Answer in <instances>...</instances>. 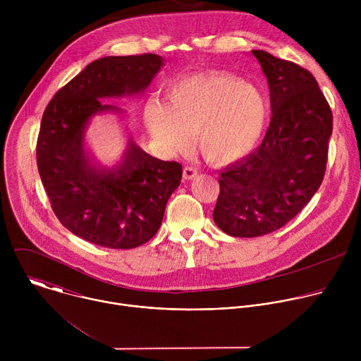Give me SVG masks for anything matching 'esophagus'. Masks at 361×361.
Masks as SVG:
<instances>
[{"mask_svg":"<svg viewBox=\"0 0 361 361\" xmlns=\"http://www.w3.org/2000/svg\"><path fill=\"white\" fill-rule=\"evenodd\" d=\"M198 176V170L195 167H185L183 171V177L184 180H192Z\"/></svg>","mask_w":361,"mask_h":361,"instance_id":"obj_1","label":"esophagus"}]
</instances>
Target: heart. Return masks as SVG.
Returning a JSON list of instances; mask_svg holds the SVG:
<instances>
[{
    "mask_svg": "<svg viewBox=\"0 0 361 361\" xmlns=\"http://www.w3.org/2000/svg\"><path fill=\"white\" fill-rule=\"evenodd\" d=\"M267 117V99L259 88L220 73L180 78L167 90V104L152 99L145 109L151 134L167 149H187L190 135L197 134L202 157L214 166L250 154Z\"/></svg>",
    "mask_w": 361,
    "mask_h": 361,
    "instance_id": "1",
    "label": "heart"
}]
</instances>
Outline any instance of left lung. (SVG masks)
<instances>
[{"label":"left lung","instance_id":"8db88e82","mask_svg":"<svg viewBox=\"0 0 361 361\" xmlns=\"http://www.w3.org/2000/svg\"><path fill=\"white\" fill-rule=\"evenodd\" d=\"M270 87L271 121L262 144L219 178L213 219L233 237H260L286 226L320 188L333 113L314 75L252 49Z\"/></svg>","mask_w":361,"mask_h":361}]
</instances>
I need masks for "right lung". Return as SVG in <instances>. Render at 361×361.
I'll use <instances>...</instances> for the list:
<instances>
[{
    "mask_svg": "<svg viewBox=\"0 0 361 361\" xmlns=\"http://www.w3.org/2000/svg\"><path fill=\"white\" fill-rule=\"evenodd\" d=\"M161 66L157 54L95 60L54 94L42 114L37 166L51 209L92 244L128 250L147 243L180 185V163L154 159L134 142L120 167L104 173L88 164L82 147L87 121L114 109L99 98L142 91Z\"/></svg>",
    "mask_w": 361,
    "mask_h": 361,
    "instance_id": "1",
    "label": "right lung"
}]
</instances>
